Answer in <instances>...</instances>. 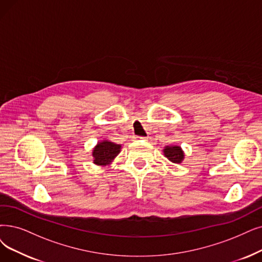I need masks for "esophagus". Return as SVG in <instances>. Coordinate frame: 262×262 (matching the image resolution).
<instances>
[{
    "label": "esophagus",
    "mask_w": 262,
    "mask_h": 262,
    "mask_svg": "<svg viewBox=\"0 0 262 262\" xmlns=\"http://www.w3.org/2000/svg\"><path fill=\"white\" fill-rule=\"evenodd\" d=\"M133 139H134L135 141H141V140L146 141V140H147V138H145V137H134Z\"/></svg>",
    "instance_id": "esophagus-1"
}]
</instances>
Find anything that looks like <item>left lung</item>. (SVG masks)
I'll return each instance as SVG.
<instances>
[{
  "instance_id": "obj_1",
  "label": "left lung",
  "mask_w": 262,
  "mask_h": 262,
  "mask_svg": "<svg viewBox=\"0 0 262 262\" xmlns=\"http://www.w3.org/2000/svg\"><path fill=\"white\" fill-rule=\"evenodd\" d=\"M163 154L173 163H181L185 158V155L183 149L181 148V146H165Z\"/></svg>"
}]
</instances>
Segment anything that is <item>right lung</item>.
<instances>
[{
    "label": "right lung",
    "instance_id": "obj_1",
    "mask_svg": "<svg viewBox=\"0 0 262 262\" xmlns=\"http://www.w3.org/2000/svg\"><path fill=\"white\" fill-rule=\"evenodd\" d=\"M120 149L121 145L119 144H115L106 140L99 142L92 151L93 163H96L97 165L110 164L120 152Z\"/></svg>",
    "mask_w": 262,
    "mask_h": 262
}]
</instances>
